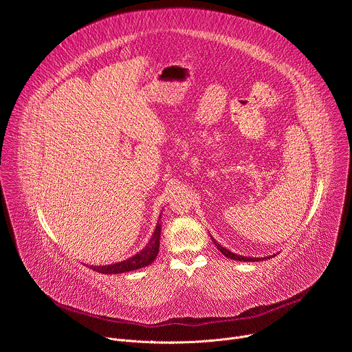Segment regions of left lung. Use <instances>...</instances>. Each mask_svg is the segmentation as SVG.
I'll return each instance as SVG.
<instances>
[{
  "mask_svg": "<svg viewBox=\"0 0 352 352\" xmlns=\"http://www.w3.org/2000/svg\"><path fill=\"white\" fill-rule=\"evenodd\" d=\"M213 239V238H212ZM213 242H214V245L217 246V249L220 250V252L224 255V256H227V258H230V259H232V261H243V262H258V261H261L259 258H243V256H239V255H235V254H232V252H230L228 249H226V248H223L216 239H213ZM263 259H269V258H262V261Z\"/></svg>",
  "mask_w": 352,
  "mask_h": 352,
  "instance_id": "left-lung-1",
  "label": "left lung"
}]
</instances>
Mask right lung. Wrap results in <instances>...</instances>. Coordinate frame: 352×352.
I'll list each match as a JSON object with an SVG mask.
<instances>
[{
  "instance_id": "right-lung-1",
  "label": "right lung",
  "mask_w": 352,
  "mask_h": 352,
  "mask_svg": "<svg viewBox=\"0 0 352 352\" xmlns=\"http://www.w3.org/2000/svg\"><path fill=\"white\" fill-rule=\"evenodd\" d=\"M160 224H157L152 238H150L146 248L140 252L124 262L116 263V265H109V266H90V269L96 270L97 273H103V274H118V273H125V272H132L138 270L140 267H144L147 265L152 263L157 254H159V246H160Z\"/></svg>"
}]
</instances>
